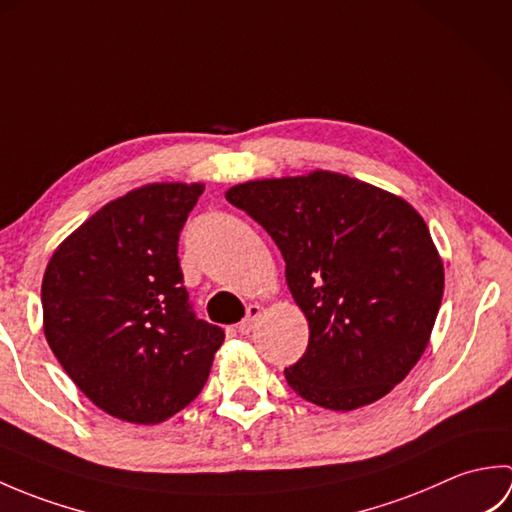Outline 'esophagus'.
<instances>
[{
  "label": "esophagus",
  "mask_w": 512,
  "mask_h": 512,
  "mask_svg": "<svg viewBox=\"0 0 512 512\" xmlns=\"http://www.w3.org/2000/svg\"><path fill=\"white\" fill-rule=\"evenodd\" d=\"M259 317H262V306H259V303H250V306L246 308V317L237 323V332L248 334L250 330H253V325Z\"/></svg>",
  "instance_id": "1"
}]
</instances>
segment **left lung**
I'll list each match as a JSON object with an SVG mask.
<instances>
[{
	"mask_svg": "<svg viewBox=\"0 0 512 512\" xmlns=\"http://www.w3.org/2000/svg\"><path fill=\"white\" fill-rule=\"evenodd\" d=\"M226 200L273 237L308 319V350L284 372L292 391L334 411L389 394L427 347L444 292L416 209L330 171L244 182Z\"/></svg>",
	"mask_w": 512,
	"mask_h": 512,
	"instance_id": "obj_1",
	"label": "left lung"
}]
</instances>
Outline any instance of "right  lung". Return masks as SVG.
Segmentation results:
<instances>
[{
  "mask_svg": "<svg viewBox=\"0 0 512 512\" xmlns=\"http://www.w3.org/2000/svg\"><path fill=\"white\" fill-rule=\"evenodd\" d=\"M202 184H147L105 204L54 250L43 332L96 407L136 424L171 418L200 394L224 341L198 319L178 259Z\"/></svg>",
  "mask_w": 512,
  "mask_h": 512,
  "instance_id": "right-lung-1",
  "label": "right lung"
}]
</instances>
